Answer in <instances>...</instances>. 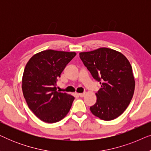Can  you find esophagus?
<instances>
[{"mask_svg":"<svg viewBox=\"0 0 151 151\" xmlns=\"http://www.w3.org/2000/svg\"><path fill=\"white\" fill-rule=\"evenodd\" d=\"M84 95H85V93H82L78 94V96H79L80 98H83V97L84 96Z\"/></svg>","mask_w":151,"mask_h":151,"instance_id":"esophagus-1","label":"esophagus"}]
</instances>
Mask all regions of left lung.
<instances>
[{
	"label": "left lung",
	"instance_id": "1",
	"mask_svg": "<svg viewBox=\"0 0 151 151\" xmlns=\"http://www.w3.org/2000/svg\"><path fill=\"white\" fill-rule=\"evenodd\" d=\"M80 58L101 88L90 110L95 116L109 121L122 114L135 90L133 69L128 59L119 51L102 47L80 53Z\"/></svg>",
	"mask_w": 151,
	"mask_h": 151
}]
</instances>
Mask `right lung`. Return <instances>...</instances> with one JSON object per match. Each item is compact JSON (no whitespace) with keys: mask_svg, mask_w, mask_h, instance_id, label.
<instances>
[{"mask_svg":"<svg viewBox=\"0 0 151 151\" xmlns=\"http://www.w3.org/2000/svg\"><path fill=\"white\" fill-rule=\"evenodd\" d=\"M75 52L42 51L31 58L24 68L22 89L29 108L41 120L55 123L71 109L74 97L57 91L56 82Z\"/></svg>","mask_w":151,"mask_h":151,"instance_id":"1","label":"right lung"}]
</instances>
